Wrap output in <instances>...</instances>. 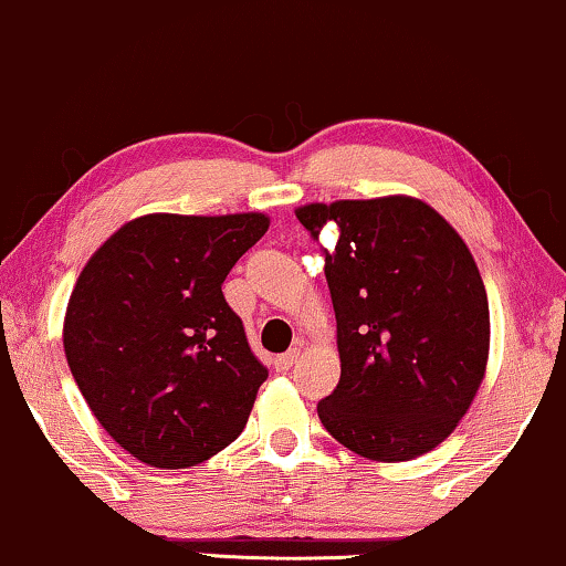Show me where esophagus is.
Wrapping results in <instances>:
<instances>
[{"label": "esophagus", "mask_w": 566, "mask_h": 566, "mask_svg": "<svg viewBox=\"0 0 566 566\" xmlns=\"http://www.w3.org/2000/svg\"><path fill=\"white\" fill-rule=\"evenodd\" d=\"M297 356H300L297 348H292V352H286V354H280V356H276V359H274V369H276V371L292 369L294 361H297Z\"/></svg>", "instance_id": "obj_1"}]
</instances>
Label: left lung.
<instances>
[{"instance_id": "left-lung-1", "label": "left lung", "mask_w": 566, "mask_h": 566, "mask_svg": "<svg viewBox=\"0 0 566 566\" xmlns=\"http://www.w3.org/2000/svg\"><path fill=\"white\" fill-rule=\"evenodd\" d=\"M338 325L340 379L317 402L333 439L377 461H410L449 436L482 385L490 307L467 243L412 197L305 205Z\"/></svg>"}]
</instances>
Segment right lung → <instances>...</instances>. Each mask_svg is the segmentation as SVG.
I'll use <instances>...</instances> for the list:
<instances>
[{
    "mask_svg": "<svg viewBox=\"0 0 566 566\" xmlns=\"http://www.w3.org/2000/svg\"><path fill=\"white\" fill-rule=\"evenodd\" d=\"M261 212L146 214L86 261L63 348L102 428L135 459L185 469L233 443L269 369L222 282L266 233Z\"/></svg>",
    "mask_w": 566,
    "mask_h": 566,
    "instance_id": "add662e5",
    "label": "right lung"
}]
</instances>
